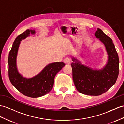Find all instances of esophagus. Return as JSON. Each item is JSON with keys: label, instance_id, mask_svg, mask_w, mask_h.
<instances>
[{"label": "esophagus", "instance_id": "1", "mask_svg": "<svg viewBox=\"0 0 124 124\" xmlns=\"http://www.w3.org/2000/svg\"><path fill=\"white\" fill-rule=\"evenodd\" d=\"M64 62L66 64H69L70 63V59L69 58H66L64 59Z\"/></svg>", "mask_w": 124, "mask_h": 124}]
</instances>
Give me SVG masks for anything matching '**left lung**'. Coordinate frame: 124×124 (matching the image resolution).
Segmentation results:
<instances>
[{
    "mask_svg": "<svg viewBox=\"0 0 124 124\" xmlns=\"http://www.w3.org/2000/svg\"><path fill=\"white\" fill-rule=\"evenodd\" d=\"M95 35L104 44L107 53V62L103 68L93 69L71 57L75 86L79 93L90 96H98L106 92L116 83L119 74V57L113 40L99 28Z\"/></svg>",
    "mask_w": 124,
    "mask_h": 124,
    "instance_id": "obj_1",
    "label": "left lung"
}]
</instances>
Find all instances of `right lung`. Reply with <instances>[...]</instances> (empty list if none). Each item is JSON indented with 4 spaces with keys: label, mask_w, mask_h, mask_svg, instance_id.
<instances>
[{
    "label": "right lung",
    "mask_w": 124,
    "mask_h": 124,
    "mask_svg": "<svg viewBox=\"0 0 124 124\" xmlns=\"http://www.w3.org/2000/svg\"><path fill=\"white\" fill-rule=\"evenodd\" d=\"M35 30L27 29L15 39L8 56V76L15 88L23 95L32 98L41 97L49 93L54 85L56 75L65 64L63 62L51 63L45 66L39 74L27 78L21 75L17 67V56L20 41L30 36L35 35Z\"/></svg>",
    "instance_id": "right-lung-1"
}]
</instances>
